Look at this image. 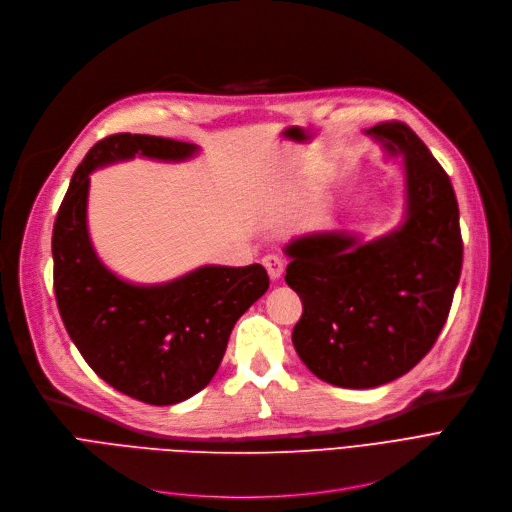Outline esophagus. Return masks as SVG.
Segmentation results:
<instances>
[{"instance_id": "1", "label": "esophagus", "mask_w": 512, "mask_h": 512, "mask_svg": "<svg viewBox=\"0 0 512 512\" xmlns=\"http://www.w3.org/2000/svg\"><path fill=\"white\" fill-rule=\"evenodd\" d=\"M262 264H264L266 273H269V277H271L273 281H279V279H281L285 264H283V260H281L279 256H273V254H271V256H264V258H262Z\"/></svg>"}]
</instances>
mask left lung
Here are the masks:
<instances>
[{
  "mask_svg": "<svg viewBox=\"0 0 512 512\" xmlns=\"http://www.w3.org/2000/svg\"><path fill=\"white\" fill-rule=\"evenodd\" d=\"M367 133L404 156L402 225L371 241L325 231L285 248V283L304 306L291 342L316 377L352 389L394 381L431 350L462 269L458 202L446 170L398 120Z\"/></svg>",
  "mask_w": 512,
  "mask_h": 512,
  "instance_id": "obj_1",
  "label": "left lung"
}]
</instances>
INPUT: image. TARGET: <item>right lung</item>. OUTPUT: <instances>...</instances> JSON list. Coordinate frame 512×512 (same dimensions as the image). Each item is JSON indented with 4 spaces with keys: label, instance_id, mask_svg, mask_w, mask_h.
<instances>
[{
    "label": "right lung",
    "instance_id": "right-lung-1",
    "mask_svg": "<svg viewBox=\"0 0 512 512\" xmlns=\"http://www.w3.org/2000/svg\"><path fill=\"white\" fill-rule=\"evenodd\" d=\"M198 145L118 133L97 141L72 175L54 237V291L64 327L89 367L118 392L154 406L204 389L239 316L269 289L264 266L206 264L175 281L133 285L108 271L87 231L89 175L135 156L181 162Z\"/></svg>",
    "mask_w": 512,
    "mask_h": 512
}]
</instances>
